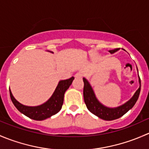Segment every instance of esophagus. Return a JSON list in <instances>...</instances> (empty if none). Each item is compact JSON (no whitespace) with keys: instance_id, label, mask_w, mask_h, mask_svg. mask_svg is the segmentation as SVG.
Listing matches in <instances>:
<instances>
[{"instance_id":"34e87169","label":"esophagus","mask_w":149,"mask_h":149,"mask_svg":"<svg viewBox=\"0 0 149 149\" xmlns=\"http://www.w3.org/2000/svg\"><path fill=\"white\" fill-rule=\"evenodd\" d=\"M75 77L77 78V79H80V78H81L82 76H83V73H81V72H78V73H76V74H75Z\"/></svg>"}]
</instances>
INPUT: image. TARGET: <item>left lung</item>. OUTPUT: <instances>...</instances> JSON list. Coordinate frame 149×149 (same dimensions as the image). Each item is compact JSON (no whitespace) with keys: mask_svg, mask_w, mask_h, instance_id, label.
<instances>
[{"mask_svg":"<svg viewBox=\"0 0 149 149\" xmlns=\"http://www.w3.org/2000/svg\"><path fill=\"white\" fill-rule=\"evenodd\" d=\"M118 50H119V48L109 50V52L111 54H113ZM83 81L84 83V99L87 109L91 113L104 120H113L118 119L124 115L126 112H128L130 109H131L137 102L140 91H141V79L139 76V88L136 90L133 97L128 101L120 106H118L117 107H109L104 105L99 101L88 81L86 78H83Z\"/></svg>","mask_w":149,"mask_h":149,"instance_id":"1","label":"left lung"}]
</instances>
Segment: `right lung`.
Masks as SVG:
<instances>
[{"label":"right lung","instance_id":"obj_1","mask_svg":"<svg viewBox=\"0 0 149 149\" xmlns=\"http://www.w3.org/2000/svg\"><path fill=\"white\" fill-rule=\"evenodd\" d=\"M47 51L53 53V52ZM73 79H74V77H71L66 80L60 81L50 98L45 103L38 106H26L19 102L14 98L9 88L10 99L14 106L21 113L24 114L26 117L32 120H44L47 118H50L52 115L57 114L61 110L63 104L64 94L66 90L71 85Z\"/></svg>","mask_w":149,"mask_h":149}]
</instances>
